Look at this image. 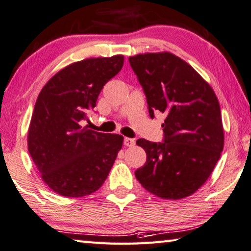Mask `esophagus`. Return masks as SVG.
<instances>
[{
	"mask_svg": "<svg viewBox=\"0 0 251 251\" xmlns=\"http://www.w3.org/2000/svg\"><path fill=\"white\" fill-rule=\"evenodd\" d=\"M124 145L127 147H133L135 145V140H133V138H129V137H125Z\"/></svg>",
	"mask_w": 251,
	"mask_h": 251,
	"instance_id": "esophagus-1",
	"label": "esophagus"
}]
</instances>
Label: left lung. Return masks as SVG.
<instances>
[{"instance_id": "1", "label": "left lung", "mask_w": 251, "mask_h": 251, "mask_svg": "<svg viewBox=\"0 0 251 251\" xmlns=\"http://www.w3.org/2000/svg\"><path fill=\"white\" fill-rule=\"evenodd\" d=\"M129 63L144 90L150 116L166 115L164 142L140 138L146 163L135 176L154 196L178 200L211 176L224 150L221 110L211 86L188 62L171 52L140 53Z\"/></svg>"}]
</instances>
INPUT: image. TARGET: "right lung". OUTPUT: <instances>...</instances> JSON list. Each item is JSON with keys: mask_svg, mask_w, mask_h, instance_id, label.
<instances>
[{"mask_svg": "<svg viewBox=\"0 0 251 251\" xmlns=\"http://www.w3.org/2000/svg\"><path fill=\"white\" fill-rule=\"evenodd\" d=\"M124 55L88 58L58 71L40 91L31 117L27 150L43 182L62 197L97 191L108 176L124 137L82 127L105 83Z\"/></svg>", "mask_w": 251, "mask_h": 251, "instance_id": "1", "label": "right lung"}]
</instances>
